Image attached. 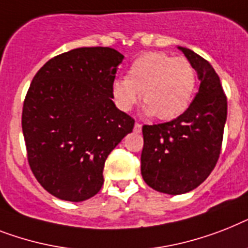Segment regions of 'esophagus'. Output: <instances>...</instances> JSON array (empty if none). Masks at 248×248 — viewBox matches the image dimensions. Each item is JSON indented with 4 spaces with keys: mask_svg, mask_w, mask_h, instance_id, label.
Returning a JSON list of instances; mask_svg holds the SVG:
<instances>
[{
    "mask_svg": "<svg viewBox=\"0 0 248 248\" xmlns=\"http://www.w3.org/2000/svg\"><path fill=\"white\" fill-rule=\"evenodd\" d=\"M141 128H142V126L139 124V122H136V124H135V126H134L135 132H141Z\"/></svg>",
    "mask_w": 248,
    "mask_h": 248,
    "instance_id": "34e87169",
    "label": "esophagus"
}]
</instances>
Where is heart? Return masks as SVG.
<instances>
[{"mask_svg": "<svg viewBox=\"0 0 248 248\" xmlns=\"http://www.w3.org/2000/svg\"><path fill=\"white\" fill-rule=\"evenodd\" d=\"M196 72L188 60L164 52H148L138 57L128 75L116 78L112 95L116 106L128 112L139 100L145 102L144 113L164 121L185 113L194 99Z\"/></svg>", "mask_w": 248, "mask_h": 248, "instance_id": "b5f03b06", "label": "heart"}]
</instances>
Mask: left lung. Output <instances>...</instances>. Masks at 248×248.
Segmentation results:
<instances>
[{
  "instance_id": "left-lung-1",
  "label": "left lung",
  "mask_w": 248,
  "mask_h": 248,
  "mask_svg": "<svg viewBox=\"0 0 248 248\" xmlns=\"http://www.w3.org/2000/svg\"><path fill=\"white\" fill-rule=\"evenodd\" d=\"M197 72L199 93L176 120L142 126L141 176L148 186L168 195L190 192L214 170L227 121V96L206 60L178 47Z\"/></svg>"
}]
</instances>
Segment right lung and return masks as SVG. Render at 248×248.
Instances as JSON below:
<instances>
[{
    "label": "right lung",
    "mask_w": 248,
    "mask_h": 248,
    "mask_svg": "<svg viewBox=\"0 0 248 248\" xmlns=\"http://www.w3.org/2000/svg\"><path fill=\"white\" fill-rule=\"evenodd\" d=\"M124 58L109 47L76 48L49 60L30 84L21 118L28 162L61 200L98 194L107 156L132 132L135 121L112 100Z\"/></svg>",
    "instance_id": "right-lung-1"
}]
</instances>
